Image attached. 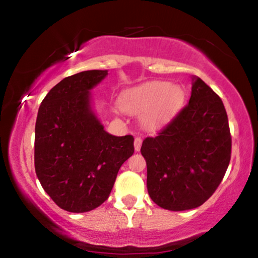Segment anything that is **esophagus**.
<instances>
[{
    "instance_id": "esophagus-1",
    "label": "esophagus",
    "mask_w": 258,
    "mask_h": 258,
    "mask_svg": "<svg viewBox=\"0 0 258 258\" xmlns=\"http://www.w3.org/2000/svg\"><path fill=\"white\" fill-rule=\"evenodd\" d=\"M142 142H143V141H142L141 137H136V138H135V149L137 150V152H138L139 149H141Z\"/></svg>"
}]
</instances>
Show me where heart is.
<instances>
[{"instance_id":"obj_1","label":"heart","mask_w":258,"mask_h":258,"mask_svg":"<svg viewBox=\"0 0 258 258\" xmlns=\"http://www.w3.org/2000/svg\"><path fill=\"white\" fill-rule=\"evenodd\" d=\"M184 93L178 86L153 81L131 88L123 93L121 106L131 115H146V121L156 123L167 119L182 104Z\"/></svg>"}]
</instances>
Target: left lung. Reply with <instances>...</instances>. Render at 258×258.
I'll return each mask as SVG.
<instances>
[{
  "label": "left lung",
  "mask_w": 258,
  "mask_h": 258,
  "mask_svg": "<svg viewBox=\"0 0 258 258\" xmlns=\"http://www.w3.org/2000/svg\"><path fill=\"white\" fill-rule=\"evenodd\" d=\"M189 103L141 153L147 161V188L156 205L184 211L215 193L230 161L232 137L223 102L199 78Z\"/></svg>",
  "instance_id": "1"
}]
</instances>
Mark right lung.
Segmentation results:
<instances>
[{
	"label": "right lung",
	"mask_w": 258,
	"mask_h": 258,
	"mask_svg": "<svg viewBox=\"0 0 258 258\" xmlns=\"http://www.w3.org/2000/svg\"><path fill=\"white\" fill-rule=\"evenodd\" d=\"M108 70H87L61 80L38 108L35 171L60 209L87 212L109 198L121 165L135 152L131 135L105 131L91 108V90Z\"/></svg>",
	"instance_id": "obj_1"
}]
</instances>
